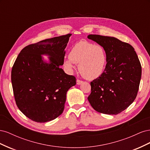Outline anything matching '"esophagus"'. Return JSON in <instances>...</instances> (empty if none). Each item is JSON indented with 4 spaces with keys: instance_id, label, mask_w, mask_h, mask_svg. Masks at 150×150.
I'll list each match as a JSON object with an SVG mask.
<instances>
[{
    "instance_id": "obj_1",
    "label": "esophagus",
    "mask_w": 150,
    "mask_h": 150,
    "mask_svg": "<svg viewBox=\"0 0 150 150\" xmlns=\"http://www.w3.org/2000/svg\"><path fill=\"white\" fill-rule=\"evenodd\" d=\"M83 83V81L79 80V79H77V80H76V83H77V84H78V85L81 84Z\"/></svg>"
}]
</instances>
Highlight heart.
<instances>
[{
    "label": "heart",
    "instance_id": "heart-1",
    "mask_svg": "<svg viewBox=\"0 0 150 150\" xmlns=\"http://www.w3.org/2000/svg\"><path fill=\"white\" fill-rule=\"evenodd\" d=\"M74 63L79 64V71L85 78L96 79L104 71L107 63L106 52L100 45L86 41L76 43L65 58L64 67L67 72L74 69Z\"/></svg>",
    "mask_w": 150,
    "mask_h": 150
}]
</instances>
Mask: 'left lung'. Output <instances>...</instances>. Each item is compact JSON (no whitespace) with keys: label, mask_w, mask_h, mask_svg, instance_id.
Here are the masks:
<instances>
[{"label":"left lung","mask_w":150,"mask_h":150,"mask_svg":"<svg viewBox=\"0 0 150 150\" xmlns=\"http://www.w3.org/2000/svg\"><path fill=\"white\" fill-rule=\"evenodd\" d=\"M88 38L101 46L107 56L103 74L91 82L88 101L99 112L119 114L137 96L142 77L138 57L132 46L115 38L90 34Z\"/></svg>","instance_id":"left-lung-1"}]
</instances>
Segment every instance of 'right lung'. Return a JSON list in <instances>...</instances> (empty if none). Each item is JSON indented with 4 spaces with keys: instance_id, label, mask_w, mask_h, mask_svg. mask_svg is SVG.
<instances>
[{
    "instance_id": "add662e5",
    "label": "right lung",
    "mask_w": 150,
    "mask_h": 150,
    "mask_svg": "<svg viewBox=\"0 0 150 150\" xmlns=\"http://www.w3.org/2000/svg\"><path fill=\"white\" fill-rule=\"evenodd\" d=\"M71 35L29 45L22 49L13 65L11 81L16 103L31 120L48 122L64 111L67 91L76 84L75 77L66 74L61 67ZM41 55L50 56L48 63Z\"/></svg>"
}]
</instances>
